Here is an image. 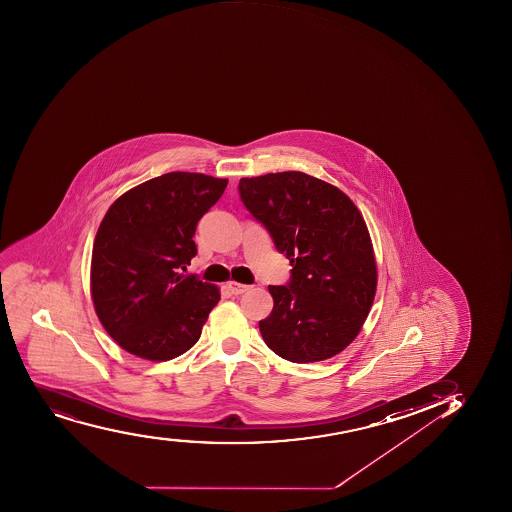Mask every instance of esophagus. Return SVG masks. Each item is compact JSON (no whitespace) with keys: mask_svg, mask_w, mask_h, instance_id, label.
<instances>
[{"mask_svg":"<svg viewBox=\"0 0 512 512\" xmlns=\"http://www.w3.org/2000/svg\"><path fill=\"white\" fill-rule=\"evenodd\" d=\"M228 290H230L233 295H240L243 294V292L250 290V285L238 284V282H228Z\"/></svg>","mask_w":512,"mask_h":512,"instance_id":"obj_1","label":"esophagus"}]
</instances>
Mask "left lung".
<instances>
[{"instance_id":"8db88e82","label":"left lung","mask_w":512,"mask_h":512,"mask_svg":"<svg viewBox=\"0 0 512 512\" xmlns=\"http://www.w3.org/2000/svg\"><path fill=\"white\" fill-rule=\"evenodd\" d=\"M240 200L290 260L287 285H269L274 310L260 334L282 359L307 364L340 354L364 325L377 265L359 208L302 172L242 178Z\"/></svg>"}]
</instances>
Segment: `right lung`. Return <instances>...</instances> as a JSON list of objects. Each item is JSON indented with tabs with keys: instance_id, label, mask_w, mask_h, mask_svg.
I'll use <instances>...</instances> for the list:
<instances>
[{
	"instance_id": "right-lung-1",
	"label": "right lung",
	"mask_w": 512,
	"mask_h": 512,
	"mask_svg": "<svg viewBox=\"0 0 512 512\" xmlns=\"http://www.w3.org/2000/svg\"><path fill=\"white\" fill-rule=\"evenodd\" d=\"M227 183L203 173H165L108 208L93 243L92 299L105 330L130 354L175 359L200 339L220 290L180 270L197 255L198 220Z\"/></svg>"
}]
</instances>
